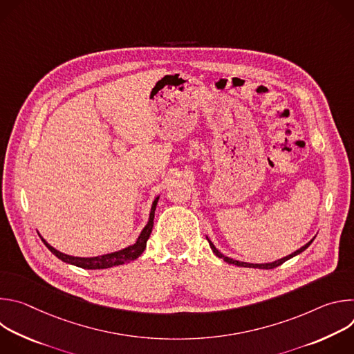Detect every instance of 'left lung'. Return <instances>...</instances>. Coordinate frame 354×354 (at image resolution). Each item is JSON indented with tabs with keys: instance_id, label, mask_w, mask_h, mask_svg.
Instances as JSON below:
<instances>
[{
	"instance_id": "obj_1",
	"label": "left lung",
	"mask_w": 354,
	"mask_h": 354,
	"mask_svg": "<svg viewBox=\"0 0 354 354\" xmlns=\"http://www.w3.org/2000/svg\"><path fill=\"white\" fill-rule=\"evenodd\" d=\"M207 241H209V243H210V248L213 249V252L214 254L218 257V258H221L224 262H227V263H231V265H235V266H242V268H258V269H274V268H277V266H280V265H283L286 261H288V259H291V258H294L295 255H298V254H301L302 250H306L310 245H311V242L314 241V239H311L308 243H306L304 246L302 248H299L298 250H295L294 254H291V255H288V257H286V258H283V259H280V261H276V262H272V263H263V265H258V263H245V262H239V261H234V259H231V258H227V257H224L221 252H218L217 250V248L213 245V242L207 238Z\"/></svg>"
}]
</instances>
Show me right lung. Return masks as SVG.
<instances>
[{"label": "right lung", "instance_id": "add662e5", "mask_svg": "<svg viewBox=\"0 0 354 354\" xmlns=\"http://www.w3.org/2000/svg\"><path fill=\"white\" fill-rule=\"evenodd\" d=\"M157 197L153 201V207H151V213H149V220L147 223V225L144 227V230L141 231L137 242L131 246H127L119 252H113V254H108V255H102V257H96V258H77V257H70L66 254H62L57 249H55L53 246H50L43 238L41 241L44 242V245L48 248V250L52 252L53 255H56L59 259H62L66 263L82 268V269H108L112 266H119L123 263H129L134 259H137L145 249L147 241L151 235V231H153V225H154V214H156V209H157V203H158Z\"/></svg>", "mask_w": 354, "mask_h": 354}]
</instances>
